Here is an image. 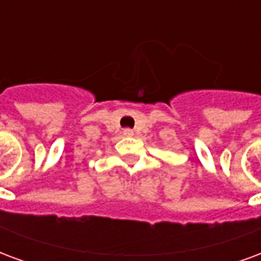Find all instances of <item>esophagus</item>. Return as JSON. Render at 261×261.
<instances>
[{
  "mask_svg": "<svg viewBox=\"0 0 261 261\" xmlns=\"http://www.w3.org/2000/svg\"><path fill=\"white\" fill-rule=\"evenodd\" d=\"M123 136L124 137L134 136V131L131 130V128H124V130H123Z\"/></svg>",
  "mask_w": 261,
  "mask_h": 261,
  "instance_id": "esophagus-1",
  "label": "esophagus"
}]
</instances>
